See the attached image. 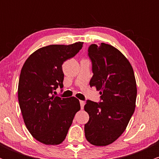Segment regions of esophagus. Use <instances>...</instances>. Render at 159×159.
Returning a JSON list of instances; mask_svg holds the SVG:
<instances>
[{"label":"esophagus","mask_w":159,"mask_h":159,"mask_svg":"<svg viewBox=\"0 0 159 159\" xmlns=\"http://www.w3.org/2000/svg\"><path fill=\"white\" fill-rule=\"evenodd\" d=\"M80 105H81V109H83L84 108V105H85V102L84 101H80Z\"/></svg>","instance_id":"obj_1"}]
</instances>
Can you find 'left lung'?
<instances>
[{
  "label": "left lung",
  "mask_w": 159,
  "mask_h": 159,
  "mask_svg": "<svg viewBox=\"0 0 159 159\" xmlns=\"http://www.w3.org/2000/svg\"><path fill=\"white\" fill-rule=\"evenodd\" d=\"M88 56L93 72L90 86L100 90L102 102L87 100L84 105L90 116L84 125L85 137L93 145L104 147L123 134L134 114L136 80L131 63L112 45L92 44Z\"/></svg>",
  "instance_id": "obj_1"
}]
</instances>
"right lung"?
<instances>
[{
    "instance_id": "1",
    "label": "right lung",
    "mask_w": 159,
    "mask_h": 159,
    "mask_svg": "<svg viewBox=\"0 0 159 159\" xmlns=\"http://www.w3.org/2000/svg\"><path fill=\"white\" fill-rule=\"evenodd\" d=\"M83 43L40 48L29 56L21 69L18 98L24 122L31 135L46 145H57L65 140L81 109L78 98H61L53 92L58 86L63 87V63L73 57Z\"/></svg>"
}]
</instances>
